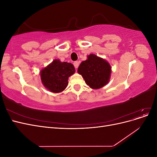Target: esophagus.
<instances>
[{
    "label": "esophagus",
    "mask_w": 157,
    "mask_h": 157,
    "mask_svg": "<svg viewBox=\"0 0 157 157\" xmlns=\"http://www.w3.org/2000/svg\"><path fill=\"white\" fill-rule=\"evenodd\" d=\"M73 65H74V66H75V69H77L78 68V65H79V61H75V62L73 63Z\"/></svg>",
    "instance_id": "esophagus-1"
}]
</instances>
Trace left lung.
I'll list each match as a JSON object with an SVG mask.
<instances>
[{
  "label": "left lung",
  "mask_w": 157,
  "mask_h": 157,
  "mask_svg": "<svg viewBox=\"0 0 157 157\" xmlns=\"http://www.w3.org/2000/svg\"><path fill=\"white\" fill-rule=\"evenodd\" d=\"M111 68L108 62L94 54L80 64L78 73L82 76L87 85L93 89H99L109 82Z\"/></svg>",
  "instance_id": "1"
}]
</instances>
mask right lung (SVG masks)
<instances>
[{
  "mask_svg": "<svg viewBox=\"0 0 157 157\" xmlns=\"http://www.w3.org/2000/svg\"><path fill=\"white\" fill-rule=\"evenodd\" d=\"M75 71L72 63L61 62L59 59H55L41 71L42 82L50 91L61 92L67 86L68 78L74 74Z\"/></svg>",
  "mask_w": 157,
  "mask_h": 157,
  "instance_id": "1",
  "label": "right lung"
}]
</instances>
